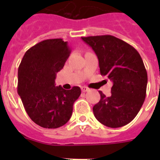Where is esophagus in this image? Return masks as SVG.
I'll use <instances>...</instances> for the list:
<instances>
[{
    "label": "esophagus",
    "instance_id": "esophagus-1",
    "mask_svg": "<svg viewBox=\"0 0 160 160\" xmlns=\"http://www.w3.org/2000/svg\"><path fill=\"white\" fill-rule=\"evenodd\" d=\"M81 89H82V92H87V91H88V90H89L87 87H82Z\"/></svg>",
    "mask_w": 160,
    "mask_h": 160
}]
</instances>
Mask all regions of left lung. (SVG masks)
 <instances>
[{
    "mask_svg": "<svg viewBox=\"0 0 160 160\" xmlns=\"http://www.w3.org/2000/svg\"><path fill=\"white\" fill-rule=\"evenodd\" d=\"M97 55L101 75L113 82L111 94L98 91L101 99L93 107L98 122L108 128H121L131 122L146 98L148 73L135 48L111 35L82 38Z\"/></svg>",
    "mask_w": 160,
    "mask_h": 160,
    "instance_id": "8db88e82",
    "label": "left lung"
}]
</instances>
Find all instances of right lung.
Returning <instances> with one entry per match:
<instances>
[{"label": "right lung", "mask_w": 160, "mask_h": 160, "mask_svg": "<svg viewBox=\"0 0 160 160\" xmlns=\"http://www.w3.org/2000/svg\"><path fill=\"white\" fill-rule=\"evenodd\" d=\"M70 52L67 42L47 39L28 49L18 68V94L29 118L42 128L54 129L65 125L81 94L78 87L66 90L55 86L56 73Z\"/></svg>", "instance_id": "right-lung-1"}]
</instances>
